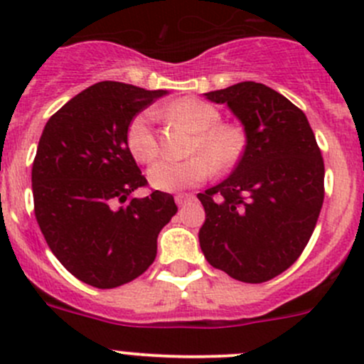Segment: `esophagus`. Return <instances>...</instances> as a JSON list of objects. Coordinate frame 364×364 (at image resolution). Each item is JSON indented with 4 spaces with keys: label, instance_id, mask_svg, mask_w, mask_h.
Listing matches in <instances>:
<instances>
[{
    "label": "esophagus",
    "instance_id": "esophagus-1",
    "mask_svg": "<svg viewBox=\"0 0 364 364\" xmlns=\"http://www.w3.org/2000/svg\"><path fill=\"white\" fill-rule=\"evenodd\" d=\"M190 200H193V196H190V193H178V196H176V204L178 205L190 203Z\"/></svg>",
    "mask_w": 364,
    "mask_h": 364
}]
</instances>
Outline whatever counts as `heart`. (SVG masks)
Listing matches in <instances>:
<instances>
[{
  "mask_svg": "<svg viewBox=\"0 0 364 364\" xmlns=\"http://www.w3.org/2000/svg\"><path fill=\"white\" fill-rule=\"evenodd\" d=\"M167 114L196 132L190 153L193 156L181 161L160 160L151 165L148 179L153 188L178 192L205 181L211 168L229 171L247 149V132L240 123L222 121V112L215 105L199 98H181L167 107ZM155 112L142 111L132 117L127 128V146L134 159L149 164L159 155Z\"/></svg>",
  "mask_w": 364,
  "mask_h": 364,
  "instance_id": "b5f03b06",
  "label": "heart"
}]
</instances>
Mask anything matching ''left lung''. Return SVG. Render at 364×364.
Listing matches in <instances>:
<instances>
[{"label": "left lung", "instance_id": "8db88e82", "mask_svg": "<svg viewBox=\"0 0 364 364\" xmlns=\"http://www.w3.org/2000/svg\"><path fill=\"white\" fill-rule=\"evenodd\" d=\"M227 104L247 132L232 174L199 193L200 250L234 280L262 284L296 262L324 203V160L306 116L260 82L204 93Z\"/></svg>", "mask_w": 364, "mask_h": 364}]
</instances>
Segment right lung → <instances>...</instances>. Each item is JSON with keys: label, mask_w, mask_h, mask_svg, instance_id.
<instances>
[{"label": "right lung", "mask_w": 364, "mask_h": 364, "mask_svg": "<svg viewBox=\"0 0 364 364\" xmlns=\"http://www.w3.org/2000/svg\"><path fill=\"white\" fill-rule=\"evenodd\" d=\"M164 95L97 82L53 114L40 137L31 171L36 222L56 259L97 289L141 277L178 211L171 193L132 196L148 181L127 146L128 123Z\"/></svg>", "instance_id": "add662e5"}]
</instances>
